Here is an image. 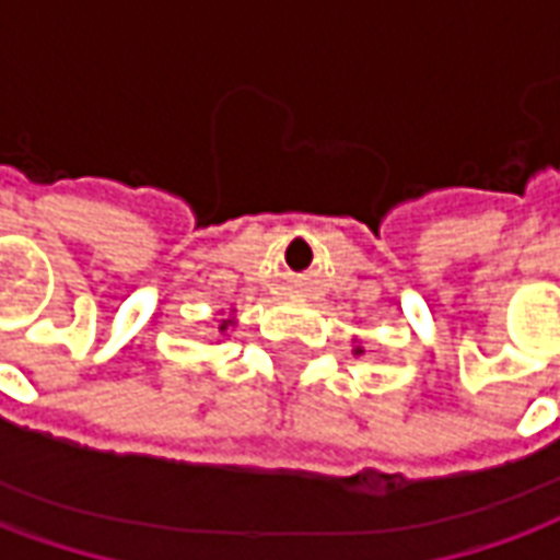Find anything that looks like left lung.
Masks as SVG:
<instances>
[{
  "instance_id": "1",
  "label": "left lung",
  "mask_w": 560,
  "mask_h": 560,
  "mask_svg": "<svg viewBox=\"0 0 560 560\" xmlns=\"http://www.w3.org/2000/svg\"><path fill=\"white\" fill-rule=\"evenodd\" d=\"M357 353H363V348H357Z\"/></svg>"
}]
</instances>
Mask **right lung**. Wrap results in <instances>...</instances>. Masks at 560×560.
I'll return each mask as SVG.
<instances>
[{
    "mask_svg": "<svg viewBox=\"0 0 560 560\" xmlns=\"http://www.w3.org/2000/svg\"><path fill=\"white\" fill-rule=\"evenodd\" d=\"M231 324H233V320H231V317H228V320H221V324H219V332H224V329H228V327H231Z\"/></svg>",
    "mask_w": 560,
    "mask_h": 560,
    "instance_id": "1",
    "label": "right lung"
}]
</instances>
